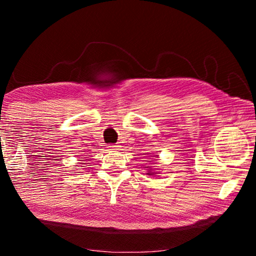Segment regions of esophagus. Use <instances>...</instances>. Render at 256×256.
Listing matches in <instances>:
<instances>
[{
  "label": "esophagus",
  "mask_w": 256,
  "mask_h": 256,
  "mask_svg": "<svg viewBox=\"0 0 256 256\" xmlns=\"http://www.w3.org/2000/svg\"><path fill=\"white\" fill-rule=\"evenodd\" d=\"M118 146H115V144H112V146H108V149L110 150H118Z\"/></svg>",
  "instance_id": "34e87169"
}]
</instances>
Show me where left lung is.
<instances>
[{
	"label": "left lung",
	"instance_id": "8db88e82",
	"mask_svg": "<svg viewBox=\"0 0 256 256\" xmlns=\"http://www.w3.org/2000/svg\"><path fill=\"white\" fill-rule=\"evenodd\" d=\"M148 174H149V175H151V174H152V172H148Z\"/></svg>",
	"mask_w": 256,
	"mask_h": 256
}]
</instances>
